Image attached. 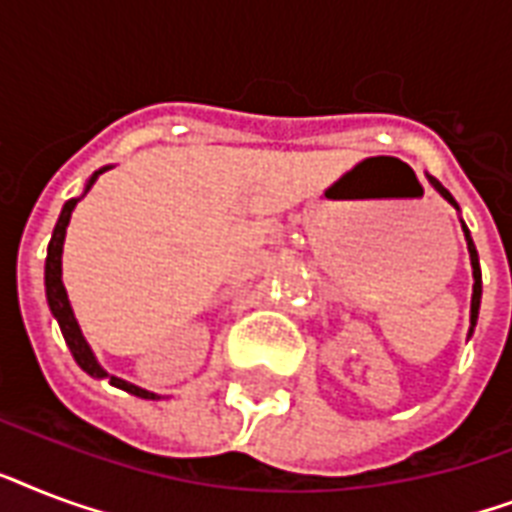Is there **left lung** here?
I'll return each mask as SVG.
<instances>
[{
  "label": "left lung",
  "mask_w": 512,
  "mask_h": 512,
  "mask_svg": "<svg viewBox=\"0 0 512 512\" xmlns=\"http://www.w3.org/2000/svg\"><path fill=\"white\" fill-rule=\"evenodd\" d=\"M428 180H430V185H433V188H436V191L441 193V196H444V199L449 201V204H452L454 209H457V212H460V204L454 201L452 193L446 191L444 185L438 183L436 177H430V175H428ZM460 223H462V233H465V241H468L470 265H473V297H470V329H468V337H470V335H473V329H476L478 308H481V265H478V249H476V244H473V239H470L468 225H465V220H462V217H460Z\"/></svg>",
  "instance_id": "obj_1"
}]
</instances>
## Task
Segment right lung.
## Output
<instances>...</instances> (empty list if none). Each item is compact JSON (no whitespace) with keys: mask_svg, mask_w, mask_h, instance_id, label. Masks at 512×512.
Segmentation results:
<instances>
[{"mask_svg":"<svg viewBox=\"0 0 512 512\" xmlns=\"http://www.w3.org/2000/svg\"><path fill=\"white\" fill-rule=\"evenodd\" d=\"M106 170H111V167H103V170H98L95 175L90 177V180H87V185H84V191L79 199H84V196H87V191L92 188V183H95V180H98V175H103ZM79 199H68L66 204H63L58 223H55V231H52L50 247H47V260H44V292H47V305H50L52 316H55V321H58V327H60V332H63V340H66L68 350H71V356H74V361L82 366L84 372L90 374V377H95V380H111V385H114V388L127 390V393H132V396L156 401V398H162L159 393H151V390H146V388H138V385H132V382L122 380V377L108 374L106 369L100 366V361L95 358V353H92L90 342L84 340L82 329H79V321H76V316H74V308H71V303H68V292H66V287H63V241H66V228H68V223H71V212H74V207L79 204Z\"/></svg>","mask_w":512,"mask_h":512,"instance_id":"add662e5","label":"right lung"}]
</instances>
